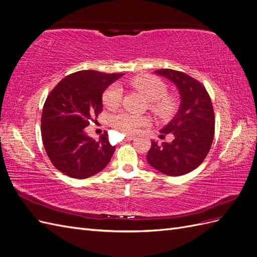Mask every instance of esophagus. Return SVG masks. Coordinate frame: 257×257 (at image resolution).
Masks as SVG:
<instances>
[{
  "label": "esophagus",
  "mask_w": 257,
  "mask_h": 257,
  "mask_svg": "<svg viewBox=\"0 0 257 257\" xmlns=\"http://www.w3.org/2000/svg\"><path fill=\"white\" fill-rule=\"evenodd\" d=\"M133 138H134V136L133 135H126V137H125V139L127 142H130V141H133Z\"/></svg>",
  "instance_id": "obj_1"
}]
</instances>
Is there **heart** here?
I'll list each match as a JSON object with an SVG mask.
<instances>
[{"mask_svg":"<svg viewBox=\"0 0 257 257\" xmlns=\"http://www.w3.org/2000/svg\"><path fill=\"white\" fill-rule=\"evenodd\" d=\"M127 83L139 91L149 100V109L160 119H167L177 110L178 99L167 92V85L154 75H138L127 80ZM103 104L108 109H116L122 100V89L119 84H111L103 93ZM150 119L147 115L121 111L109 118L111 127L125 135L135 134L138 130L148 125Z\"/></svg>","mask_w":257,"mask_h":257,"instance_id":"heart-1","label":"heart"}]
</instances>
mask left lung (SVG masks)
<instances>
[{"mask_svg": "<svg viewBox=\"0 0 257 257\" xmlns=\"http://www.w3.org/2000/svg\"><path fill=\"white\" fill-rule=\"evenodd\" d=\"M155 74L173 81L181 96L180 108L161 138L173 135L172 143L151 142L147 161L168 176L185 175L197 168L206 159L214 137V111L206 88L185 73L163 68Z\"/></svg>", "mask_w": 257, "mask_h": 257, "instance_id": "left-lung-1", "label": "left lung"}]
</instances>
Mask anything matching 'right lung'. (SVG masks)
Here are the masks:
<instances>
[{
	"instance_id": "1",
	"label": "right lung",
	"mask_w": 257,
	"mask_h": 257,
	"mask_svg": "<svg viewBox=\"0 0 257 257\" xmlns=\"http://www.w3.org/2000/svg\"><path fill=\"white\" fill-rule=\"evenodd\" d=\"M122 74L80 71L64 77L49 93L42 113V138L52 165L75 179L103 170L115 150L107 132L98 142L84 133L103 110L102 95Z\"/></svg>"
}]
</instances>
